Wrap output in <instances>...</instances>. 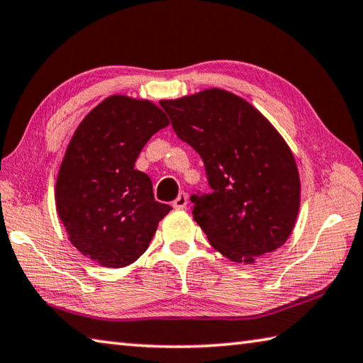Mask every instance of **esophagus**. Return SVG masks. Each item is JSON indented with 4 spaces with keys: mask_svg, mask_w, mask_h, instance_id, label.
Instances as JSON below:
<instances>
[{
    "mask_svg": "<svg viewBox=\"0 0 363 363\" xmlns=\"http://www.w3.org/2000/svg\"><path fill=\"white\" fill-rule=\"evenodd\" d=\"M172 206H174L175 208H186V206H188V198H186V194L185 193H180L177 196V199L172 202Z\"/></svg>",
    "mask_w": 363,
    "mask_h": 363,
    "instance_id": "esophagus-1",
    "label": "esophagus"
}]
</instances>
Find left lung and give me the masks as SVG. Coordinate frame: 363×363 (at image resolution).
<instances>
[{
	"label": "left lung",
	"instance_id": "left-lung-1",
	"mask_svg": "<svg viewBox=\"0 0 363 363\" xmlns=\"http://www.w3.org/2000/svg\"><path fill=\"white\" fill-rule=\"evenodd\" d=\"M177 135L199 152L212 194L191 196L194 221L234 263L287 242L300 211V174L290 146L255 106L223 89L161 100Z\"/></svg>",
	"mask_w": 363,
	"mask_h": 363
}]
</instances>
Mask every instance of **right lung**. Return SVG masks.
Returning a JSON list of instances; mask_svg holds the SVG:
<instances>
[{
    "instance_id": "right-lung-1",
    "label": "right lung",
    "mask_w": 363,
    "mask_h": 363,
    "mask_svg": "<svg viewBox=\"0 0 363 363\" xmlns=\"http://www.w3.org/2000/svg\"><path fill=\"white\" fill-rule=\"evenodd\" d=\"M167 125L152 101L110 95L76 127L57 174L55 208L69 242L94 263L137 262L172 211L155 199L151 178L133 169L146 142Z\"/></svg>"
}]
</instances>
